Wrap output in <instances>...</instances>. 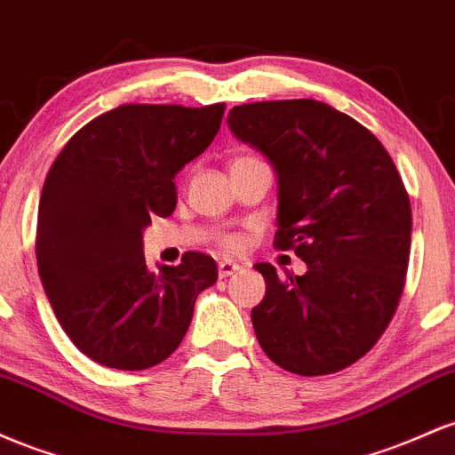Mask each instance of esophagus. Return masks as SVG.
Here are the masks:
<instances>
[{"label": "esophagus", "instance_id": "esophagus-1", "mask_svg": "<svg viewBox=\"0 0 455 455\" xmlns=\"http://www.w3.org/2000/svg\"><path fill=\"white\" fill-rule=\"evenodd\" d=\"M236 270H241L236 262H232V259H223V262H219V277L226 279L229 275H234Z\"/></svg>", "mask_w": 455, "mask_h": 455}]
</instances>
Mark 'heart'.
<instances>
[{"label": "heart", "mask_w": 455, "mask_h": 455, "mask_svg": "<svg viewBox=\"0 0 455 455\" xmlns=\"http://www.w3.org/2000/svg\"><path fill=\"white\" fill-rule=\"evenodd\" d=\"M251 159V156H238V159H234L232 163H229V165H234V163H243V161H249ZM228 247H234V244H236V241H234V238H229V241L226 243Z\"/></svg>", "instance_id": "1"}]
</instances>
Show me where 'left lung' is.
I'll return each mask as SVG.
<instances>
[{
  "label": "left lung",
  "instance_id": "1",
  "mask_svg": "<svg viewBox=\"0 0 455 455\" xmlns=\"http://www.w3.org/2000/svg\"><path fill=\"white\" fill-rule=\"evenodd\" d=\"M228 126L277 176L275 247L294 249L305 275L267 282L251 323L273 363L324 376L359 361L400 303L412 214L389 152L365 126L320 100L238 105Z\"/></svg>",
  "mask_w": 455,
  "mask_h": 455
}]
</instances>
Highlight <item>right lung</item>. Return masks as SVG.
<instances>
[{"label": "right lung", "mask_w": 455, "mask_h": 455, "mask_svg": "<svg viewBox=\"0 0 455 455\" xmlns=\"http://www.w3.org/2000/svg\"><path fill=\"white\" fill-rule=\"evenodd\" d=\"M226 105H120L70 137L44 180L40 282L70 341L96 363L148 370L180 346L211 255L150 270L144 229L176 208V173L212 144Z\"/></svg>", "instance_id": "obj_1"}]
</instances>
